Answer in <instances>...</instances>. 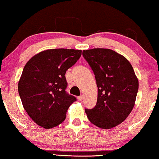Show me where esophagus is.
Segmentation results:
<instances>
[{
  "label": "esophagus",
  "mask_w": 159,
  "mask_h": 159,
  "mask_svg": "<svg viewBox=\"0 0 159 159\" xmlns=\"http://www.w3.org/2000/svg\"><path fill=\"white\" fill-rule=\"evenodd\" d=\"M83 98H84L83 96L80 95L79 97H77V100H78V101H82V100H83Z\"/></svg>",
  "instance_id": "1"
}]
</instances>
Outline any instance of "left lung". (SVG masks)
I'll return each mask as SVG.
<instances>
[{"label":"left lung","instance_id":"left-lung-1","mask_svg":"<svg viewBox=\"0 0 159 159\" xmlns=\"http://www.w3.org/2000/svg\"><path fill=\"white\" fill-rule=\"evenodd\" d=\"M82 55L95 75L98 100L85 109L87 118L100 128L110 129L127 118L134 107L139 80L125 57L109 49L84 50Z\"/></svg>","mask_w":159,"mask_h":159}]
</instances>
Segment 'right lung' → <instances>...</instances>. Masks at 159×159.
<instances>
[{
    "instance_id": "add662e5",
    "label": "right lung",
    "mask_w": 159,
    "mask_h": 159,
    "mask_svg": "<svg viewBox=\"0 0 159 159\" xmlns=\"http://www.w3.org/2000/svg\"><path fill=\"white\" fill-rule=\"evenodd\" d=\"M82 50L54 49L43 51L26 64L18 84L25 110L44 128L57 126L66 118L77 99L66 92V70L77 62Z\"/></svg>"
}]
</instances>
